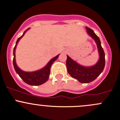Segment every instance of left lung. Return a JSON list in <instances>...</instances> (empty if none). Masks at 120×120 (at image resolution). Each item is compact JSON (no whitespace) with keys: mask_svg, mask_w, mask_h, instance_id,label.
Listing matches in <instances>:
<instances>
[{"mask_svg":"<svg viewBox=\"0 0 120 120\" xmlns=\"http://www.w3.org/2000/svg\"><path fill=\"white\" fill-rule=\"evenodd\" d=\"M86 28L88 34L94 39L97 44L99 56L98 62L93 66L84 67L73 60L68 55L66 61L68 74L72 78L77 79L79 82L83 83H90L95 80L101 74L105 65V55L99 37L93 30L88 27Z\"/></svg>","mask_w":120,"mask_h":120,"instance_id":"obj_1","label":"left lung"}]
</instances>
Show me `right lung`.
<instances>
[{"instance_id":"right-lung-1","label":"right lung","mask_w":120,"mask_h":120,"mask_svg":"<svg viewBox=\"0 0 120 120\" xmlns=\"http://www.w3.org/2000/svg\"><path fill=\"white\" fill-rule=\"evenodd\" d=\"M28 29H27V30H25V31H24L22 36H21L19 38H18L17 42H16V45L15 46L13 50L14 67V69L15 70L16 72L18 74V75L20 76V78H21L26 83L31 86L41 85V84L46 82L48 80L49 76L50 75V70L52 64L53 63L54 61H56L57 59V58L59 57V56L60 54L58 55L57 56H56V57H53V59H52L51 60L49 61L48 63L45 65V67H44L43 68L41 69V70H37L36 71L34 72H25L22 71V70H21V69L18 67L17 63H16L15 52L16 46H17L18 42H19L20 39L23 37L24 34H25V32H26Z\"/></svg>"}]
</instances>
